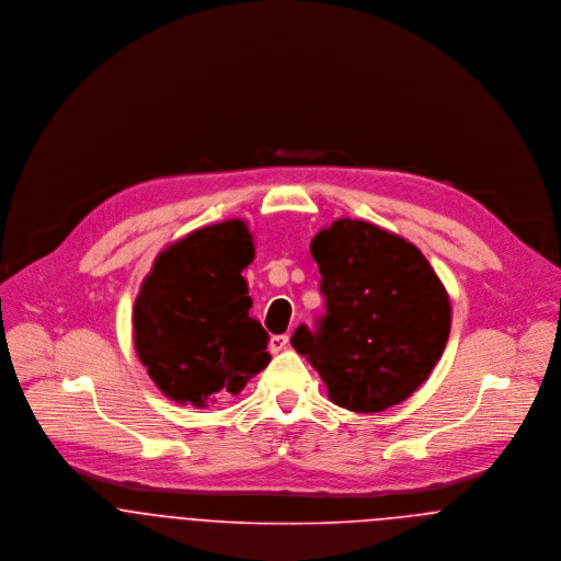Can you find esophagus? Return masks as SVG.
Segmentation results:
<instances>
[{"instance_id": "esophagus-1", "label": "esophagus", "mask_w": 561, "mask_h": 561, "mask_svg": "<svg viewBox=\"0 0 561 561\" xmlns=\"http://www.w3.org/2000/svg\"><path fill=\"white\" fill-rule=\"evenodd\" d=\"M287 343H289V336H287V334H274V336L270 339V352H272V354H278L283 347H287Z\"/></svg>"}]
</instances>
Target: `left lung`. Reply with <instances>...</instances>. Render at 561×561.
I'll return each mask as SVG.
<instances>
[{"instance_id":"1","label":"left lung","mask_w":561,"mask_h":561,"mask_svg":"<svg viewBox=\"0 0 561 561\" xmlns=\"http://www.w3.org/2000/svg\"><path fill=\"white\" fill-rule=\"evenodd\" d=\"M325 313L291 345L352 412H382L432 374L451 330L449 296L416 245L363 220H336L311 241Z\"/></svg>"}]
</instances>
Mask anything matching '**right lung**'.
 <instances>
[{"label":"right lung","mask_w":561,"mask_h":561,"mask_svg":"<svg viewBox=\"0 0 561 561\" xmlns=\"http://www.w3.org/2000/svg\"><path fill=\"white\" fill-rule=\"evenodd\" d=\"M254 259L241 220L168 245L134 305V345L161 393L198 408L238 396L267 363V332L248 316L241 270Z\"/></svg>","instance_id":"1"}]
</instances>
